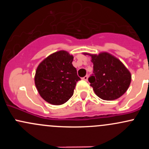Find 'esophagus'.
<instances>
[{"label": "esophagus", "instance_id": "esophagus-1", "mask_svg": "<svg viewBox=\"0 0 149 149\" xmlns=\"http://www.w3.org/2000/svg\"><path fill=\"white\" fill-rule=\"evenodd\" d=\"M82 79L84 81H87V79H88V76H85L84 77L82 78Z\"/></svg>", "mask_w": 149, "mask_h": 149}]
</instances>
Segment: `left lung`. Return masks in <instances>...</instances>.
I'll list each match as a JSON object with an SVG mask.
<instances>
[{"instance_id":"obj_1","label":"left lung","mask_w":149,"mask_h":149,"mask_svg":"<svg viewBox=\"0 0 149 149\" xmlns=\"http://www.w3.org/2000/svg\"><path fill=\"white\" fill-rule=\"evenodd\" d=\"M84 54L91 58L94 73L88 78V81L100 98L111 101L126 92L131 81V74L119 59L106 52L99 55Z\"/></svg>"}]
</instances>
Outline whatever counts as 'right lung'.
Here are the masks:
<instances>
[{
	"label": "right lung",
	"instance_id": "add662e5",
	"mask_svg": "<svg viewBox=\"0 0 149 149\" xmlns=\"http://www.w3.org/2000/svg\"><path fill=\"white\" fill-rule=\"evenodd\" d=\"M73 56L67 51L51 54L37 67L34 83L39 94L54 105L65 103L73 96L76 83L81 80L73 67Z\"/></svg>",
	"mask_w": 149,
	"mask_h": 149
}]
</instances>
